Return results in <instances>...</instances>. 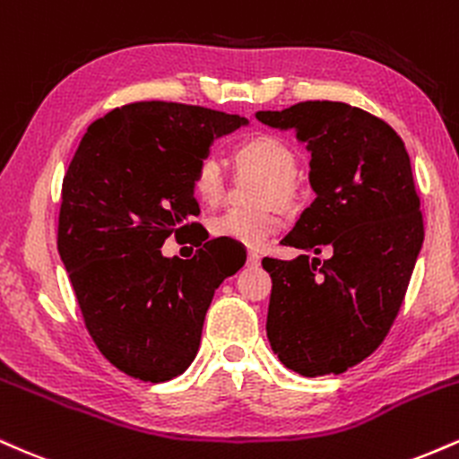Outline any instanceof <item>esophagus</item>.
<instances>
[{
  "label": "esophagus",
  "mask_w": 459,
  "mask_h": 459,
  "mask_svg": "<svg viewBox=\"0 0 459 459\" xmlns=\"http://www.w3.org/2000/svg\"><path fill=\"white\" fill-rule=\"evenodd\" d=\"M260 260H262V257L257 255L255 251H249V253H247V266H251V268L260 266Z\"/></svg>",
  "instance_id": "esophagus-1"
}]
</instances>
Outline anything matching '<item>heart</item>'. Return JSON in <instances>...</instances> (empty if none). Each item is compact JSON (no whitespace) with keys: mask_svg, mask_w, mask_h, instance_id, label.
Here are the masks:
<instances>
[{"mask_svg":"<svg viewBox=\"0 0 459 459\" xmlns=\"http://www.w3.org/2000/svg\"><path fill=\"white\" fill-rule=\"evenodd\" d=\"M238 169H249L260 174V202H290L296 193V160L294 150L273 134H249L240 139L231 150ZM193 193L204 206H214L221 202L225 191V178L212 156H204L193 171ZM283 228V217L277 208H231L210 221V234L214 238L234 242V245L260 249L271 236Z\"/></svg>","mask_w":459,"mask_h":459,"instance_id":"b5f03b06","label":"heart"}]
</instances>
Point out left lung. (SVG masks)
Masks as SVG:
<instances>
[{"instance_id":"1","label":"left lung","mask_w":459,"mask_h":459,"mask_svg":"<svg viewBox=\"0 0 459 459\" xmlns=\"http://www.w3.org/2000/svg\"><path fill=\"white\" fill-rule=\"evenodd\" d=\"M255 117L292 131L309 152L316 199L281 245L331 253L320 269L309 255L264 257L268 342L305 378L342 374L386 337L421 253L411 156L389 124L346 102L307 100Z\"/></svg>"}]
</instances>
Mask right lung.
I'll return each mask as SVG.
<instances>
[{"mask_svg":"<svg viewBox=\"0 0 459 459\" xmlns=\"http://www.w3.org/2000/svg\"><path fill=\"white\" fill-rule=\"evenodd\" d=\"M234 113L133 102L90 124L62 185L57 251L102 357L143 382H167L195 359L214 290L242 262L217 240L193 260L165 257L171 234L197 228L193 171Z\"/></svg>","mask_w":459,"mask_h":459,"instance_id":"1","label":"right lung"}]
</instances>
